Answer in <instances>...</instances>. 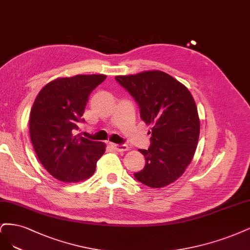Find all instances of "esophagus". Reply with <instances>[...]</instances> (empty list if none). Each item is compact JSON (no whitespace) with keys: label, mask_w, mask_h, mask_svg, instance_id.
<instances>
[{"label":"esophagus","mask_w":250,"mask_h":250,"mask_svg":"<svg viewBox=\"0 0 250 250\" xmlns=\"http://www.w3.org/2000/svg\"><path fill=\"white\" fill-rule=\"evenodd\" d=\"M111 146L113 149L117 150V151H125L128 149V146H125V144H115V143H112Z\"/></svg>","instance_id":"esophagus-1"}]
</instances>
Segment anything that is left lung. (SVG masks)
<instances>
[{"label": "left lung", "instance_id": "obj_1", "mask_svg": "<svg viewBox=\"0 0 250 250\" xmlns=\"http://www.w3.org/2000/svg\"><path fill=\"white\" fill-rule=\"evenodd\" d=\"M116 81L139 104L140 116L151 125L150 146L139 149L146 166L135 179L151 188L173 183L186 170L196 150L199 117L186 86L161 70L116 76Z\"/></svg>", "mask_w": 250, "mask_h": 250}]
</instances>
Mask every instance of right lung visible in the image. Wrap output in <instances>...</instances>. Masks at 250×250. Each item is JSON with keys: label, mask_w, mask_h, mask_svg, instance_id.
<instances>
[{"label": "right lung", "mask_w": 250, "mask_h": 250, "mask_svg": "<svg viewBox=\"0 0 250 250\" xmlns=\"http://www.w3.org/2000/svg\"><path fill=\"white\" fill-rule=\"evenodd\" d=\"M107 77L78 75L47 83L34 101L30 137L40 162L55 179L78 183L94 173L106 144L75 135L89 95Z\"/></svg>", "instance_id": "add662e5"}]
</instances>
